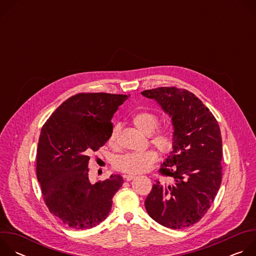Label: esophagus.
Here are the masks:
<instances>
[{"label":"esophagus","instance_id":"1","mask_svg":"<svg viewBox=\"0 0 256 256\" xmlns=\"http://www.w3.org/2000/svg\"><path fill=\"white\" fill-rule=\"evenodd\" d=\"M134 177H136V176L134 175V174H126V175H124V178H126V180H128V181L132 180Z\"/></svg>","mask_w":256,"mask_h":256}]
</instances>
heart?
Instances as JSON below:
<instances>
[{
    "label": "heart",
    "mask_w": 256,
    "mask_h": 256,
    "mask_svg": "<svg viewBox=\"0 0 256 256\" xmlns=\"http://www.w3.org/2000/svg\"><path fill=\"white\" fill-rule=\"evenodd\" d=\"M132 122L140 132L148 136L153 134L159 124L158 116L148 110L136 112L132 118ZM118 132V126H114L110 134H109V144H116ZM152 142L161 151L168 152L173 146V134L168 130H158L152 136ZM157 160L158 153L152 149L130 152L116 160V167L124 173L138 174L149 170Z\"/></svg>",
    "instance_id": "1"
}]
</instances>
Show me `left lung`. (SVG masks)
Returning a JSON list of instances; mask_svg holds the SVG:
<instances>
[{
	"label": "left lung",
	"mask_w": 256,
	"mask_h": 256,
	"mask_svg": "<svg viewBox=\"0 0 256 256\" xmlns=\"http://www.w3.org/2000/svg\"><path fill=\"white\" fill-rule=\"evenodd\" d=\"M155 100L171 118L172 150L144 200L149 216L160 225L182 229L198 222L214 202L222 182V136L208 108L192 92L160 87L142 92Z\"/></svg>",
	"instance_id": "obj_1"
}]
</instances>
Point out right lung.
Returning a JSON list of instances; mask_svg holds the SVG:
<instances>
[{
    "mask_svg": "<svg viewBox=\"0 0 256 256\" xmlns=\"http://www.w3.org/2000/svg\"><path fill=\"white\" fill-rule=\"evenodd\" d=\"M126 95L80 93L62 103L42 128L36 174L50 212L75 230L90 229L107 218L120 175L89 180L90 155L109 140L112 118Z\"/></svg>",
    "mask_w": 256,
    "mask_h": 256,
    "instance_id": "right-lung-1",
    "label": "right lung"
}]
</instances>
